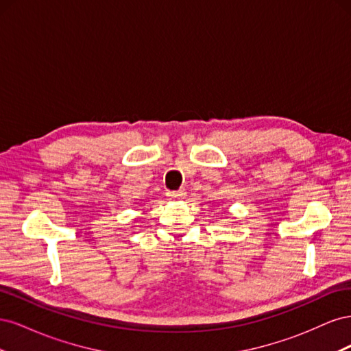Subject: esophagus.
I'll return each mask as SVG.
<instances>
[{
  "label": "esophagus",
  "mask_w": 351,
  "mask_h": 351,
  "mask_svg": "<svg viewBox=\"0 0 351 351\" xmlns=\"http://www.w3.org/2000/svg\"><path fill=\"white\" fill-rule=\"evenodd\" d=\"M167 196L173 200H180V199H184L186 197V190H177V192H167Z\"/></svg>",
  "instance_id": "obj_1"
}]
</instances>
